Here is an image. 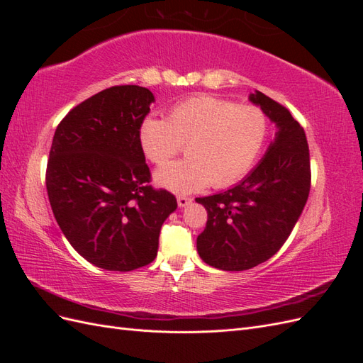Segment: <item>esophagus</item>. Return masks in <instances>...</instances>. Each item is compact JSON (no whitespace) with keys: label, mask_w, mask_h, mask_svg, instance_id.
<instances>
[{"label":"esophagus","mask_w":363,"mask_h":363,"mask_svg":"<svg viewBox=\"0 0 363 363\" xmlns=\"http://www.w3.org/2000/svg\"><path fill=\"white\" fill-rule=\"evenodd\" d=\"M177 203H179V207L183 208L192 203V199H189V196H177Z\"/></svg>","instance_id":"obj_1"}]
</instances>
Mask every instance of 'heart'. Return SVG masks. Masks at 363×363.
<instances>
[{
	"label": "heart",
	"instance_id": "b5f03b06",
	"mask_svg": "<svg viewBox=\"0 0 363 363\" xmlns=\"http://www.w3.org/2000/svg\"><path fill=\"white\" fill-rule=\"evenodd\" d=\"M267 136L268 118L262 108L208 95L172 106L168 119L150 115L139 130L142 150L152 163L168 162L186 144V159L155 172V182L174 194L236 183L252 168Z\"/></svg>",
	"mask_w": 363,
	"mask_h": 363
}]
</instances>
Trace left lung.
I'll return each mask as SVG.
<instances>
[{"mask_svg":"<svg viewBox=\"0 0 363 363\" xmlns=\"http://www.w3.org/2000/svg\"><path fill=\"white\" fill-rule=\"evenodd\" d=\"M259 106L277 133L247 177L233 188L195 199L207 211L196 251L207 265L244 271L272 257L286 242L311 191L309 145L303 127L286 107L255 91Z\"/></svg>","mask_w":363,"mask_h":363,"instance_id":"obj_1","label":"left lung"}]
</instances>
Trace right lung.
Here are the masks:
<instances>
[{
	"instance_id": "right-lung-1",
	"label": "right lung",
	"mask_w": 363,
	"mask_h": 363,
	"mask_svg": "<svg viewBox=\"0 0 363 363\" xmlns=\"http://www.w3.org/2000/svg\"><path fill=\"white\" fill-rule=\"evenodd\" d=\"M155 95L136 84L87 98L52 138L47 191L72 248L107 271H133L156 259L162 224L177 200L152 189L139 130Z\"/></svg>"
}]
</instances>
